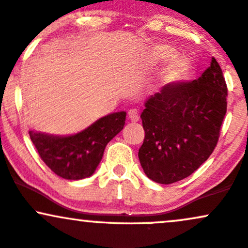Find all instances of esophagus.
<instances>
[{"label":"esophagus","instance_id":"esophagus-1","mask_svg":"<svg viewBox=\"0 0 248 248\" xmlns=\"http://www.w3.org/2000/svg\"><path fill=\"white\" fill-rule=\"evenodd\" d=\"M128 118L132 122H138L139 119H140V115H139L138 109H130L128 111Z\"/></svg>","mask_w":248,"mask_h":248}]
</instances>
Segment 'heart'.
<instances>
[{"mask_svg": "<svg viewBox=\"0 0 248 248\" xmlns=\"http://www.w3.org/2000/svg\"><path fill=\"white\" fill-rule=\"evenodd\" d=\"M175 49L168 45H157L152 51V60L155 63H164L170 59L162 72V82L165 84H178L188 78L190 69L189 60L185 56H176Z\"/></svg>", "mask_w": 248, "mask_h": 248, "instance_id": "obj_1", "label": "heart"}]
</instances>
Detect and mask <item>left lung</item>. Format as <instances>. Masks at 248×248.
I'll list each match as a JSON object with an SVG mask.
<instances>
[{"instance_id": "left-lung-1", "label": "left lung", "mask_w": 248, "mask_h": 248, "mask_svg": "<svg viewBox=\"0 0 248 248\" xmlns=\"http://www.w3.org/2000/svg\"><path fill=\"white\" fill-rule=\"evenodd\" d=\"M227 86L217 60L198 80L166 84L141 113L143 172L170 185L194 173L213 153L227 110Z\"/></svg>"}]
</instances>
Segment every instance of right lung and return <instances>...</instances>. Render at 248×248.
Instances as JSON below:
<instances>
[{
    "label": "right lung",
    "instance_id": "add662e5",
    "mask_svg": "<svg viewBox=\"0 0 248 248\" xmlns=\"http://www.w3.org/2000/svg\"><path fill=\"white\" fill-rule=\"evenodd\" d=\"M126 111L109 114L70 137H54L29 130L40 157L56 175L68 180L91 176L109 141L124 128Z\"/></svg>",
    "mask_w": 248,
    "mask_h": 248
}]
</instances>
